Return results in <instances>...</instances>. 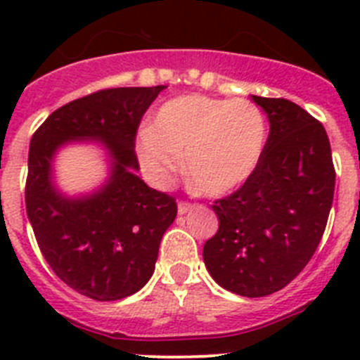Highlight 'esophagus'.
Listing matches in <instances>:
<instances>
[{
	"label": "esophagus",
	"instance_id": "esophagus-1",
	"mask_svg": "<svg viewBox=\"0 0 360 360\" xmlns=\"http://www.w3.org/2000/svg\"><path fill=\"white\" fill-rule=\"evenodd\" d=\"M191 209H195V203L186 202V200H180V202H178V212H180V214H186Z\"/></svg>",
	"mask_w": 360,
	"mask_h": 360
}]
</instances>
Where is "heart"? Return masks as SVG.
Listing matches in <instances>:
<instances>
[{"mask_svg": "<svg viewBox=\"0 0 360 360\" xmlns=\"http://www.w3.org/2000/svg\"><path fill=\"white\" fill-rule=\"evenodd\" d=\"M266 142L263 111L247 98L184 95L157 111L142 131L139 151L144 169L167 182L186 169L191 182L209 196L227 195L254 173Z\"/></svg>", "mask_w": 360, "mask_h": 360, "instance_id": "obj_1", "label": "heart"}]
</instances>
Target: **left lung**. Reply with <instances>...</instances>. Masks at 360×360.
I'll list each match as a JSON object with an SVG mask.
<instances>
[{"mask_svg":"<svg viewBox=\"0 0 360 360\" xmlns=\"http://www.w3.org/2000/svg\"><path fill=\"white\" fill-rule=\"evenodd\" d=\"M269 117L262 160L243 186L214 200L218 231L203 262L218 285L245 297L287 287L326 229L335 167L323 124L287 98L252 95Z\"/></svg>","mask_w":360,"mask_h":360,"instance_id":"1","label":"left lung"}]
</instances>
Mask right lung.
<instances>
[{
    "mask_svg": "<svg viewBox=\"0 0 360 360\" xmlns=\"http://www.w3.org/2000/svg\"><path fill=\"white\" fill-rule=\"evenodd\" d=\"M164 88L94 91L57 108L32 135L25 202L37 245L61 281L95 301H117L144 287L176 218L174 196L133 173L136 131ZM75 138H101L114 157L108 186L82 200L65 199L49 182L53 153Z\"/></svg>",
    "mask_w": 360,
    "mask_h": 360,
    "instance_id": "add662e5",
    "label": "right lung"
}]
</instances>
